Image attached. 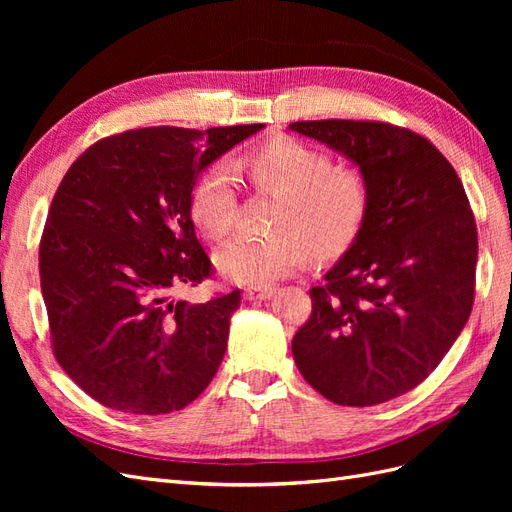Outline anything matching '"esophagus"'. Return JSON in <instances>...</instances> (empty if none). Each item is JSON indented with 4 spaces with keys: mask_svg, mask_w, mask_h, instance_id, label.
Returning <instances> with one entry per match:
<instances>
[{
    "mask_svg": "<svg viewBox=\"0 0 512 512\" xmlns=\"http://www.w3.org/2000/svg\"><path fill=\"white\" fill-rule=\"evenodd\" d=\"M273 288H245L243 290V299L245 301H267L273 297Z\"/></svg>",
    "mask_w": 512,
    "mask_h": 512,
    "instance_id": "esophagus-1",
    "label": "esophagus"
}]
</instances>
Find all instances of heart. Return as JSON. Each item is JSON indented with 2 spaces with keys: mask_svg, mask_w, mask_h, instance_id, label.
Segmentation results:
<instances>
[{
  "mask_svg": "<svg viewBox=\"0 0 512 512\" xmlns=\"http://www.w3.org/2000/svg\"><path fill=\"white\" fill-rule=\"evenodd\" d=\"M258 190L282 196L273 237H235L213 256L226 280L260 288L303 269L318 256L344 252L356 239L369 209L365 179L333 168L327 153L292 138H277L235 162ZM237 177L228 162H215L198 177L190 213L209 239H222L235 224Z\"/></svg>",
  "mask_w": 512,
  "mask_h": 512,
  "instance_id": "1",
  "label": "heart"
}]
</instances>
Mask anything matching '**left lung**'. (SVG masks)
<instances>
[{
    "label": "left lung",
    "mask_w": 512,
    "mask_h": 512,
    "mask_svg": "<svg viewBox=\"0 0 512 512\" xmlns=\"http://www.w3.org/2000/svg\"><path fill=\"white\" fill-rule=\"evenodd\" d=\"M359 168L369 209L348 252L309 290L292 339L301 376L339 406L412 391L451 350L474 301L478 237L466 190L427 138L376 121L288 126Z\"/></svg>",
    "instance_id": "8db88e82"
}]
</instances>
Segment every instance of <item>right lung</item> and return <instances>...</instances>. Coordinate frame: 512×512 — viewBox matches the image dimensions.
Masks as SVG:
<instances>
[{
  "mask_svg": "<svg viewBox=\"0 0 512 512\" xmlns=\"http://www.w3.org/2000/svg\"><path fill=\"white\" fill-rule=\"evenodd\" d=\"M262 128L130 130L91 145L61 179L40 286L57 363L102 406L168 414L213 380L241 292L173 299L211 271L190 198L207 166Z\"/></svg>",
  "mask_w": 512,
  "mask_h": 512,
  "instance_id": "1",
  "label": "right lung"
}]
</instances>
